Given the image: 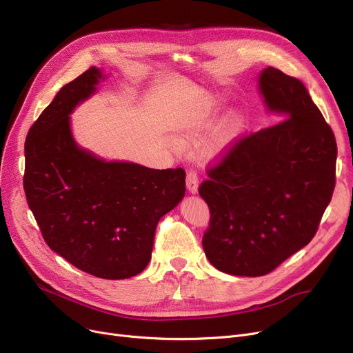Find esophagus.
<instances>
[{
    "label": "esophagus",
    "mask_w": 353,
    "mask_h": 353,
    "mask_svg": "<svg viewBox=\"0 0 353 353\" xmlns=\"http://www.w3.org/2000/svg\"><path fill=\"white\" fill-rule=\"evenodd\" d=\"M186 188H188L189 193H192V194L197 193L199 180H197V174L194 172H189L188 173V176H186Z\"/></svg>",
    "instance_id": "esophagus-1"
}]
</instances>
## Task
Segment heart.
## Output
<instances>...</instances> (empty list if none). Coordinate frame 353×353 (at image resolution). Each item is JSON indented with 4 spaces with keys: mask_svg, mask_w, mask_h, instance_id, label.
<instances>
[{
    "mask_svg": "<svg viewBox=\"0 0 353 353\" xmlns=\"http://www.w3.org/2000/svg\"><path fill=\"white\" fill-rule=\"evenodd\" d=\"M245 130V117L241 111H231L218 131L209 140V143L203 147V156L208 160H216L222 157L225 152L231 150L236 141L241 139V135ZM205 140V127H199L194 130H189L186 134H183L177 144L183 150H197L202 145Z\"/></svg>",
    "mask_w": 353,
    "mask_h": 353,
    "instance_id": "heart-1",
    "label": "heart"
}]
</instances>
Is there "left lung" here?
I'll list each match as a JSON object with an SVG mask.
<instances>
[{
    "label": "left lung",
    "mask_w": 353,
    "mask_h": 353,
    "mask_svg": "<svg viewBox=\"0 0 353 353\" xmlns=\"http://www.w3.org/2000/svg\"><path fill=\"white\" fill-rule=\"evenodd\" d=\"M258 90L284 121L238 141L199 188L210 210L205 254L238 277L265 275L312 241L338 157L333 131L301 81L270 66Z\"/></svg>",
    "instance_id": "obj_1"
}]
</instances>
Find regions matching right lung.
I'll return each instance as SVG.
<instances>
[{
    "mask_svg": "<svg viewBox=\"0 0 353 353\" xmlns=\"http://www.w3.org/2000/svg\"><path fill=\"white\" fill-rule=\"evenodd\" d=\"M105 79L88 69L40 114L24 145V192L52 251L95 277L125 280L148 265L156 226L185 197L186 173L108 161L76 143L70 115Z\"/></svg>",
    "mask_w": 353,
    "mask_h": 353,
    "instance_id": "1",
    "label": "right lung"
}]
</instances>
